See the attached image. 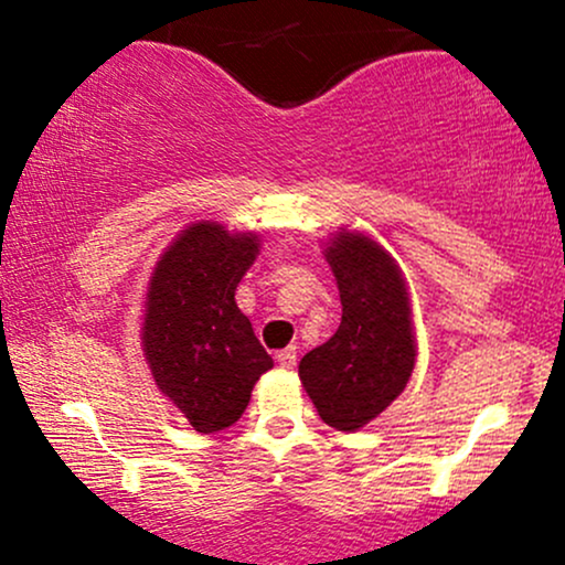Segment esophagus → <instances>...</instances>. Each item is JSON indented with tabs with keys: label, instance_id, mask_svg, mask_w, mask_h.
<instances>
[{
	"label": "esophagus",
	"instance_id": "esophagus-1",
	"mask_svg": "<svg viewBox=\"0 0 565 565\" xmlns=\"http://www.w3.org/2000/svg\"><path fill=\"white\" fill-rule=\"evenodd\" d=\"M276 359L284 369H295L297 366V348H284Z\"/></svg>",
	"mask_w": 565,
	"mask_h": 565
}]
</instances>
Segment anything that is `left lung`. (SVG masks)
I'll list each match as a JSON object with an SVG mask.
<instances>
[{"label": "left lung", "mask_w": 565, "mask_h": 565, "mask_svg": "<svg viewBox=\"0 0 565 565\" xmlns=\"http://www.w3.org/2000/svg\"><path fill=\"white\" fill-rule=\"evenodd\" d=\"M340 287V329L302 355L300 380L321 419L353 433L404 393L414 369L412 308L393 257L361 233L327 246Z\"/></svg>", "instance_id": "1"}]
</instances>
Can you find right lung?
Segmentation results:
<instances>
[{
	"mask_svg": "<svg viewBox=\"0 0 565 565\" xmlns=\"http://www.w3.org/2000/svg\"><path fill=\"white\" fill-rule=\"evenodd\" d=\"M255 257V233L196 223L164 252L148 287L142 353L159 391L199 433L238 423L255 382L274 366L236 305Z\"/></svg>",
	"mask_w": 565,
	"mask_h": 565,
	"instance_id": "add662e5",
	"label": "right lung"
}]
</instances>
